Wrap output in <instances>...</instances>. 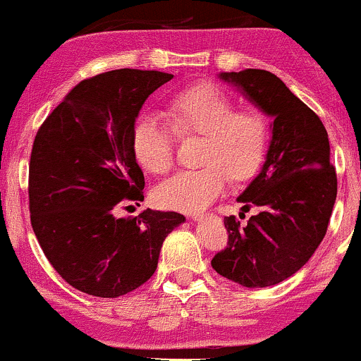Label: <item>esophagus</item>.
Segmentation results:
<instances>
[{
	"instance_id": "obj_1",
	"label": "esophagus",
	"mask_w": 361,
	"mask_h": 361,
	"mask_svg": "<svg viewBox=\"0 0 361 361\" xmlns=\"http://www.w3.org/2000/svg\"><path fill=\"white\" fill-rule=\"evenodd\" d=\"M191 219H192V221H200V219H203V214H200V212L191 214Z\"/></svg>"
}]
</instances>
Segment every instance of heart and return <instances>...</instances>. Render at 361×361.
Wrapping results in <instances>:
<instances>
[{
	"instance_id": "1",
	"label": "heart",
	"mask_w": 361,
	"mask_h": 361,
	"mask_svg": "<svg viewBox=\"0 0 361 361\" xmlns=\"http://www.w3.org/2000/svg\"><path fill=\"white\" fill-rule=\"evenodd\" d=\"M165 117L144 116L133 128V152L149 173L165 176L173 166L176 133L202 137L195 170L176 173L154 189V200L166 209L191 212L223 195L228 176L235 180L251 176L265 156L269 123L262 110L238 106L214 84H196L172 96Z\"/></svg>"
}]
</instances>
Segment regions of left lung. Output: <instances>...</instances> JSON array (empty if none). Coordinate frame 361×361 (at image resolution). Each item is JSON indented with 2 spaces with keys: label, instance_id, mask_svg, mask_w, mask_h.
<instances>
[{
  "label": "left lung",
  "instance_id": "1",
  "mask_svg": "<svg viewBox=\"0 0 361 361\" xmlns=\"http://www.w3.org/2000/svg\"><path fill=\"white\" fill-rule=\"evenodd\" d=\"M270 116L272 138L258 176L244 189L242 210L259 214L240 226L224 217L228 245L212 258L219 276L245 288H267L302 269L326 233L337 198L330 142L319 117L267 70L219 73Z\"/></svg>",
  "mask_w": 361,
  "mask_h": 361
}]
</instances>
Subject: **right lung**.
<instances>
[{"mask_svg": "<svg viewBox=\"0 0 361 361\" xmlns=\"http://www.w3.org/2000/svg\"><path fill=\"white\" fill-rule=\"evenodd\" d=\"M156 70L105 71L75 85L44 121L30 161L31 226L56 272L82 293L117 298L156 272L177 212L144 210L117 217L144 200L133 128L149 94L172 80Z\"/></svg>", "mask_w": 361, "mask_h": 361, "instance_id": "1", "label": "right lung"}]
</instances>
